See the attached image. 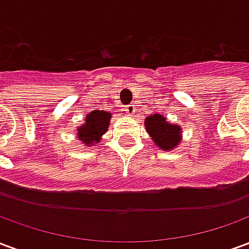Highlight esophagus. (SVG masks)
<instances>
[{
  "label": "esophagus",
  "mask_w": 249,
  "mask_h": 249,
  "mask_svg": "<svg viewBox=\"0 0 249 249\" xmlns=\"http://www.w3.org/2000/svg\"><path fill=\"white\" fill-rule=\"evenodd\" d=\"M125 112H126V114H129V116H133L136 112L135 105H128V107L125 108Z\"/></svg>",
  "instance_id": "34e87169"
}]
</instances>
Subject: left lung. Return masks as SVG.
<instances>
[{
  "mask_svg": "<svg viewBox=\"0 0 249 249\" xmlns=\"http://www.w3.org/2000/svg\"><path fill=\"white\" fill-rule=\"evenodd\" d=\"M146 132L149 133L153 142L160 149L172 151L181 141V128L176 124L168 123L161 114H151L145 119Z\"/></svg>",
  "mask_w": 249,
  "mask_h": 249,
  "instance_id": "left-lung-1",
  "label": "left lung"
}]
</instances>
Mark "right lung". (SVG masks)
I'll use <instances>...</instances> for the list:
<instances>
[{
  "mask_svg": "<svg viewBox=\"0 0 249 249\" xmlns=\"http://www.w3.org/2000/svg\"><path fill=\"white\" fill-rule=\"evenodd\" d=\"M112 114L105 110H93L87 114L85 124L77 128V137L87 146L97 144L101 136L108 130Z\"/></svg>",
  "mask_w": 249,
  "mask_h": 249,
  "instance_id": "obj_1",
  "label": "right lung"
}]
</instances>
